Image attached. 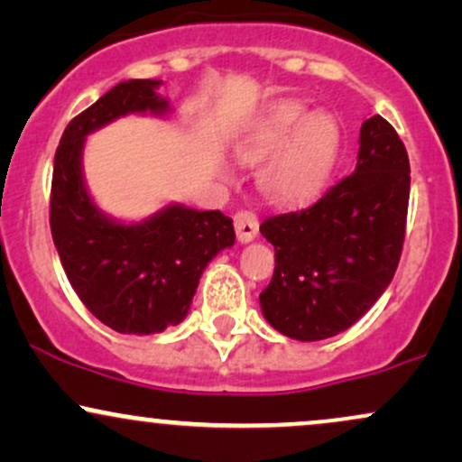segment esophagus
<instances>
[{"instance_id":"34e87169","label":"esophagus","mask_w":462,"mask_h":462,"mask_svg":"<svg viewBox=\"0 0 462 462\" xmlns=\"http://www.w3.org/2000/svg\"><path fill=\"white\" fill-rule=\"evenodd\" d=\"M235 230L236 238L241 243H252L258 236V219L256 215L249 213V210H241L235 215Z\"/></svg>"}]
</instances>
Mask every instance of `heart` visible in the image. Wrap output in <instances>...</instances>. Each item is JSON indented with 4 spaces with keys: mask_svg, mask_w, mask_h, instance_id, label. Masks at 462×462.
<instances>
[{
    "mask_svg": "<svg viewBox=\"0 0 462 462\" xmlns=\"http://www.w3.org/2000/svg\"><path fill=\"white\" fill-rule=\"evenodd\" d=\"M343 145V130L330 113H310L300 102L272 106L238 141L243 162L261 164L258 189L280 208L310 204L330 182Z\"/></svg>",
    "mask_w": 462,
    "mask_h": 462,
    "instance_id": "1",
    "label": "heart"
}]
</instances>
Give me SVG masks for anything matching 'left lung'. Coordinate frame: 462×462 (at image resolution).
<instances>
[{
    "mask_svg": "<svg viewBox=\"0 0 462 462\" xmlns=\"http://www.w3.org/2000/svg\"><path fill=\"white\" fill-rule=\"evenodd\" d=\"M358 145L352 176L306 210L261 226L275 249L261 310L295 341L346 332L380 300L400 263L411 195L406 147L380 115L365 121Z\"/></svg>",
    "mask_w": 462,
    "mask_h": 462,
    "instance_id": "left-lung-1",
    "label": "left lung"
}]
</instances>
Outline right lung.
<instances>
[{"instance_id":"1","label":"right lung","mask_w":462,"mask_h":462,"mask_svg":"<svg viewBox=\"0 0 462 462\" xmlns=\"http://www.w3.org/2000/svg\"><path fill=\"white\" fill-rule=\"evenodd\" d=\"M161 79H125L65 128L54 158L50 226L69 282L104 326L156 334L189 315L199 278L235 226L221 210L167 204L143 221H121L95 204L84 180L87 136L128 115L167 116Z\"/></svg>"}]
</instances>
